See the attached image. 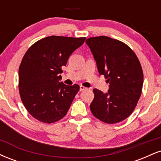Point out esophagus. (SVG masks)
I'll return each instance as SVG.
<instances>
[{"instance_id": "obj_1", "label": "esophagus", "mask_w": 161, "mask_h": 161, "mask_svg": "<svg viewBox=\"0 0 161 161\" xmlns=\"http://www.w3.org/2000/svg\"><path fill=\"white\" fill-rule=\"evenodd\" d=\"M87 88H86V87H84L83 86H80V87H79V90H80L81 92L84 91V90H86Z\"/></svg>"}]
</instances>
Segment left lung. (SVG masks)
Returning a JSON list of instances; mask_svg holds the SVG:
<instances>
[{
  "label": "left lung",
  "mask_w": 161,
  "mask_h": 161,
  "mask_svg": "<svg viewBox=\"0 0 161 161\" xmlns=\"http://www.w3.org/2000/svg\"><path fill=\"white\" fill-rule=\"evenodd\" d=\"M86 44L100 75L110 84L108 93L95 88L90 109L96 118L109 124L126 119L142 94L143 71L137 56L128 45L107 36L89 38Z\"/></svg>",
  "instance_id": "obj_1"
}]
</instances>
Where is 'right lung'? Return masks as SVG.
<instances>
[{
	"mask_svg": "<svg viewBox=\"0 0 161 161\" xmlns=\"http://www.w3.org/2000/svg\"><path fill=\"white\" fill-rule=\"evenodd\" d=\"M85 40V37L48 36L25 52L19 68V95L27 111L38 121L52 123L66 116L79 86L59 82L61 67Z\"/></svg>",
	"mask_w": 161,
	"mask_h": 161,
	"instance_id": "obj_1",
	"label": "right lung"
}]
</instances>
